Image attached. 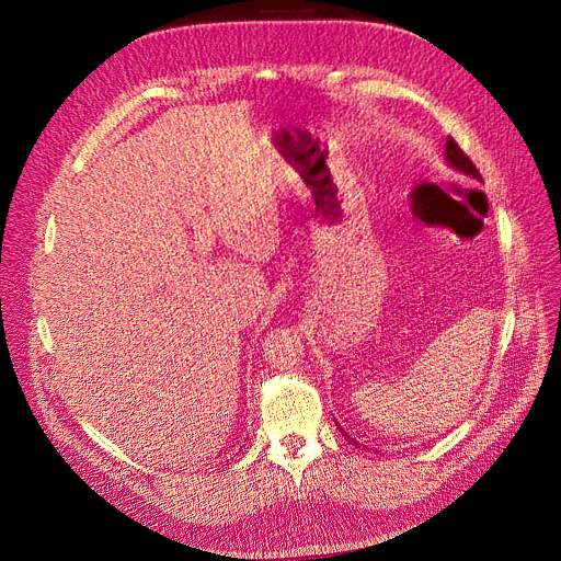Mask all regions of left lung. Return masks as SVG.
<instances>
[{
    "label": "left lung",
    "instance_id": "1",
    "mask_svg": "<svg viewBox=\"0 0 561 561\" xmlns=\"http://www.w3.org/2000/svg\"><path fill=\"white\" fill-rule=\"evenodd\" d=\"M446 161L457 170V172H461V174H466V176H470V180H478V182H482V174H480V170L473 165V161H470L463 152H461V147L453 140V138H448L446 140ZM341 430V427H339ZM343 432V430H341ZM345 434V432H343ZM347 436V434H345ZM352 440V438H350ZM357 444V440H355Z\"/></svg>",
    "mask_w": 561,
    "mask_h": 561
}]
</instances>
